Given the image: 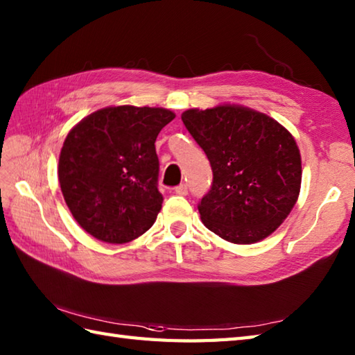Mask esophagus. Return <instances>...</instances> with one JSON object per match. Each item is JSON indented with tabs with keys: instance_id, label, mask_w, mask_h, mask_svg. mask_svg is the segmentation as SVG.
<instances>
[{
	"instance_id": "1",
	"label": "esophagus",
	"mask_w": 355,
	"mask_h": 355,
	"mask_svg": "<svg viewBox=\"0 0 355 355\" xmlns=\"http://www.w3.org/2000/svg\"><path fill=\"white\" fill-rule=\"evenodd\" d=\"M175 193L177 195H182V197H184V195H187V186L186 184H180L175 187Z\"/></svg>"
}]
</instances>
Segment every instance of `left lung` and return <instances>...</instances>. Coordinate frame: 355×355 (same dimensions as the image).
<instances>
[{"label": "left lung", "instance_id": "left-lung-1", "mask_svg": "<svg viewBox=\"0 0 355 355\" xmlns=\"http://www.w3.org/2000/svg\"><path fill=\"white\" fill-rule=\"evenodd\" d=\"M182 120L214 171L212 189L198 206L202 224L233 244L270 236L290 215L302 183V158L291 132L236 103L186 110Z\"/></svg>", "mask_w": 355, "mask_h": 355}]
</instances>
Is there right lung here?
I'll use <instances>...</instances> for the list:
<instances>
[{"label":"right lung","instance_id":"add662e5","mask_svg":"<svg viewBox=\"0 0 355 355\" xmlns=\"http://www.w3.org/2000/svg\"><path fill=\"white\" fill-rule=\"evenodd\" d=\"M175 119L166 108L117 105L88 114L67 134L58 177L74 220L102 243L148 232L162 210L155 139Z\"/></svg>","mask_w":355,"mask_h":355}]
</instances>
